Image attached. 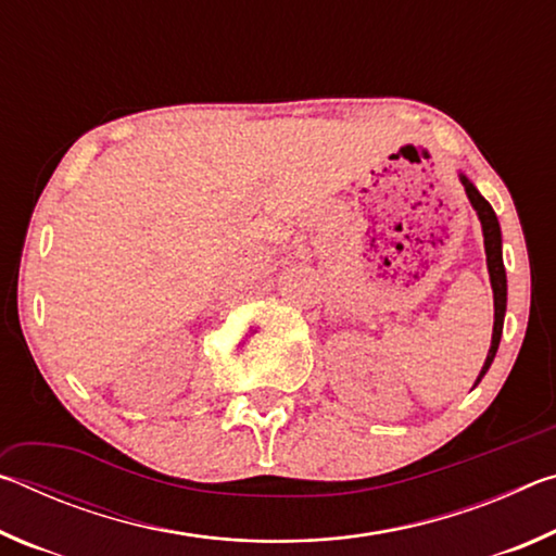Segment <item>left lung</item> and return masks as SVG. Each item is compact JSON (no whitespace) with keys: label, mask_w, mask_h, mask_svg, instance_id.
I'll list each match as a JSON object with an SVG mask.
<instances>
[{"label":"left lung","mask_w":556,"mask_h":556,"mask_svg":"<svg viewBox=\"0 0 556 556\" xmlns=\"http://www.w3.org/2000/svg\"><path fill=\"white\" fill-rule=\"evenodd\" d=\"M460 184L466 188V195L470 205H473L478 218H481L483 225V238H485V257H488V271H491V285H493V301H495V324H493V341H491V351H488V357L483 363V370L478 375L476 384L481 382L483 375L491 368L493 357L497 353V345H501V336H503V318H505V304H507V279H505V267H503V250H501V225H497L495 211L491 208L481 193L476 191V186L468 181L466 176H460Z\"/></svg>","instance_id":"8db88e82"}]
</instances>
